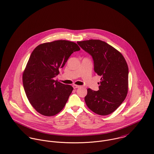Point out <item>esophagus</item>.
<instances>
[{"label": "esophagus", "mask_w": 154, "mask_h": 154, "mask_svg": "<svg viewBox=\"0 0 154 154\" xmlns=\"http://www.w3.org/2000/svg\"><path fill=\"white\" fill-rule=\"evenodd\" d=\"M72 86H73L74 89H77V88H80V86H79V85H74Z\"/></svg>", "instance_id": "obj_1"}]
</instances>
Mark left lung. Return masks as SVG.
Instances as JSON below:
<instances>
[{"instance_id": "8db88e82", "label": "left lung", "mask_w": 154, "mask_h": 154, "mask_svg": "<svg viewBox=\"0 0 154 154\" xmlns=\"http://www.w3.org/2000/svg\"><path fill=\"white\" fill-rule=\"evenodd\" d=\"M78 45L92 57L94 70L101 77L99 91L88 89L85 97L93 112L107 116L123 103L128 92V68L123 55L100 40L78 42Z\"/></svg>"}]
</instances>
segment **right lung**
<instances>
[{
	"mask_svg": "<svg viewBox=\"0 0 154 154\" xmlns=\"http://www.w3.org/2000/svg\"><path fill=\"white\" fill-rule=\"evenodd\" d=\"M80 50L75 43L61 40L39 45L32 52L23 82L30 103L40 114L54 116L65 106L73 88L54 78L71 55Z\"/></svg>",
	"mask_w": 154,
	"mask_h": 154,
	"instance_id": "obj_1",
	"label": "right lung"
}]
</instances>
